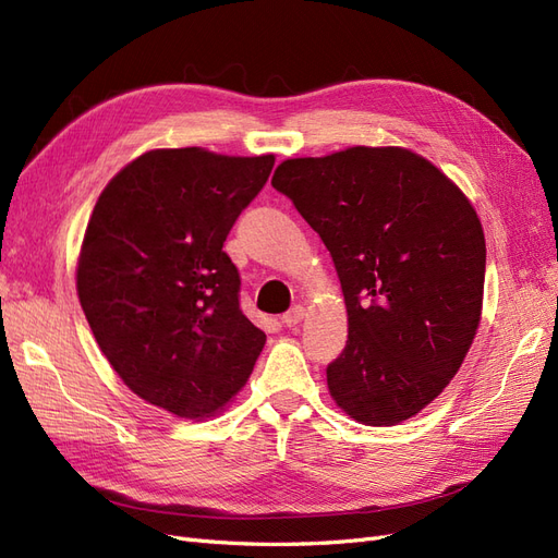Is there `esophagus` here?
<instances>
[{
	"instance_id": "obj_1",
	"label": "esophagus",
	"mask_w": 558,
	"mask_h": 558,
	"mask_svg": "<svg viewBox=\"0 0 558 558\" xmlns=\"http://www.w3.org/2000/svg\"><path fill=\"white\" fill-rule=\"evenodd\" d=\"M303 315H305V311L301 308V305H294V308L287 311L280 319H282V325H284V327H296L299 322L303 319Z\"/></svg>"
}]
</instances>
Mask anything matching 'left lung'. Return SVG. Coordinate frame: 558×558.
Segmentation results:
<instances>
[{"mask_svg": "<svg viewBox=\"0 0 558 558\" xmlns=\"http://www.w3.org/2000/svg\"><path fill=\"white\" fill-rule=\"evenodd\" d=\"M271 185L317 231L343 287L348 343L327 366L333 401L368 426L417 415L457 375L480 325L487 247L475 208L403 148L287 159Z\"/></svg>", "mask_w": 558, "mask_h": 558, "instance_id": "left-lung-1", "label": "left lung"}]
</instances>
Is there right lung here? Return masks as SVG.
I'll list each match as a JSON object with an SVG mask.
<instances>
[{"label": "right lung", "mask_w": 558, "mask_h": 558, "mask_svg": "<svg viewBox=\"0 0 558 558\" xmlns=\"http://www.w3.org/2000/svg\"><path fill=\"white\" fill-rule=\"evenodd\" d=\"M274 165L150 150L106 185L87 222L76 287L89 329L122 383L178 417L220 410L266 343L222 245Z\"/></svg>", "instance_id": "add662e5"}]
</instances>
